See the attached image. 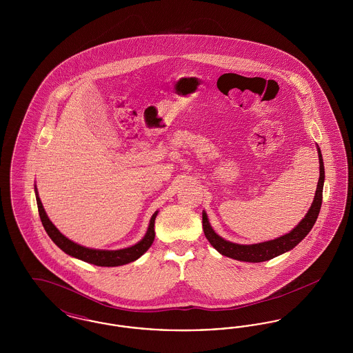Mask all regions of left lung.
Masks as SVG:
<instances>
[{
  "label": "left lung",
  "mask_w": 353,
  "mask_h": 353,
  "mask_svg": "<svg viewBox=\"0 0 353 353\" xmlns=\"http://www.w3.org/2000/svg\"><path fill=\"white\" fill-rule=\"evenodd\" d=\"M318 153H319L320 176L315 199L312 201L308 213L296 225V228H294L290 233L271 241L254 243V245H238L219 236L212 229L206 213L202 212V228H203L205 236L208 238L210 245L225 256L242 261V262H252V263L269 261L283 252H290L291 249H294L303 238L310 233V230L312 229L319 216L321 201H323V185H324V164H323V157H321L319 147H318Z\"/></svg>",
  "instance_id": "1"
}]
</instances>
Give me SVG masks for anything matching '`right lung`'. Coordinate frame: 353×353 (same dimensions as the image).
<instances>
[{"mask_svg":"<svg viewBox=\"0 0 353 353\" xmlns=\"http://www.w3.org/2000/svg\"><path fill=\"white\" fill-rule=\"evenodd\" d=\"M35 189V199H37V205H38V212H39V217L42 221V225L46 230L48 235L50 236L51 241L68 255L78 258L81 261H84L87 263L95 265V266H101V268H115V266H123L127 265L130 262H134L136 259H139L144 252H147L151 248L154 239V219L159 212H154L150 221V226L145 235L143 236L141 241H139L134 246H130L127 249H120V250H98V249H88L81 246L75 242H72L71 239L66 238L62 234L51 222L45 209L43 205L39 200L37 188Z\"/></svg>","mask_w":353,"mask_h":353,"instance_id":"right-lung-1","label":"right lung"}]
</instances>
